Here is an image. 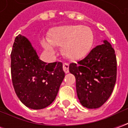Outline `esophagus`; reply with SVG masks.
Here are the masks:
<instances>
[{
	"label": "esophagus",
	"mask_w": 128,
	"mask_h": 128,
	"mask_svg": "<svg viewBox=\"0 0 128 128\" xmlns=\"http://www.w3.org/2000/svg\"><path fill=\"white\" fill-rule=\"evenodd\" d=\"M62 68H63V70H64V72L66 73H68L69 72V65L68 63H63Z\"/></svg>",
	"instance_id": "34e87169"
}]
</instances>
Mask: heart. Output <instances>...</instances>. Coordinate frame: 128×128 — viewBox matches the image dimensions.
<instances>
[{"label":"heart","mask_w":128,"mask_h":128,"mask_svg":"<svg viewBox=\"0 0 128 128\" xmlns=\"http://www.w3.org/2000/svg\"><path fill=\"white\" fill-rule=\"evenodd\" d=\"M94 34L90 28L80 25H66L52 28L47 39L41 41L45 50L52 55L55 46H62V52L71 60L82 59L90 52Z\"/></svg>","instance_id":"1"}]
</instances>
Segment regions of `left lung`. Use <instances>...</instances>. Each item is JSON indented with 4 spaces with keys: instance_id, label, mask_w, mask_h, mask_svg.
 Wrapping results in <instances>:
<instances>
[{
    "instance_id": "8db88e82",
    "label": "left lung",
    "mask_w": 128,
    "mask_h": 128,
    "mask_svg": "<svg viewBox=\"0 0 128 128\" xmlns=\"http://www.w3.org/2000/svg\"><path fill=\"white\" fill-rule=\"evenodd\" d=\"M102 42L83 60L69 66V71L76 77L79 101L89 109L98 108L108 100L116 82L115 50L107 40Z\"/></svg>"
}]
</instances>
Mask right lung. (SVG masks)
I'll return each mask as SVG.
<instances>
[{"mask_svg": "<svg viewBox=\"0 0 128 128\" xmlns=\"http://www.w3.org/2000/svg\"><path fill=\"white\" fill-rule=\"evenodd\" d=\"M10 58L12 85L21 102L33 110L50 106L65 78L62 62L40 60L31 42L20 34L15 39Z\"/></svg>", "mask_w": 128, "mask_h": 128, "instance_id": "obj_1", "label": "right lung"}]
</instances>
